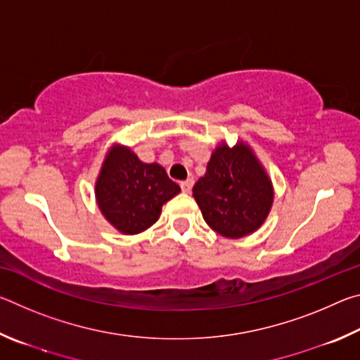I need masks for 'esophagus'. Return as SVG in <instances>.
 Listing matches in <instances>:
<instances>
[{"instance_id": "esophagus-1", "label": "esophagus", "mask_w": 360, "mask_h": 360, "mask_svg": "<svg viewBox=\"0 0 360 360\" xmlns=\"http://www.w3.org/2000/svg\"><path fill=\"white\" fill-rule=\"evenodd\" d=\"M192 186H193V179L192 178H188V179L181 182V188H182V192H184V193L191 192L192 191Z\"/></svg>"}]
</instances>
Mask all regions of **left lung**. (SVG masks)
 <instances>
[{
  "instance_id": "obj_1",
  "label": "left lung",
  "mask_w": 360,
  "mask_h": 360,
  "mask_svg": "<svg viewBox=\"0 0 360 360\" xmlns=\"http://www.w3.org/2000/svg\"><path fill=\"white\" fill-rule=\"evenodd\" d=\"M192 192L205 222L230 240L259 230L275 198L265 167L243 139L231 148L225 141L216 146Z\"/></svg>"
}]
</instances>
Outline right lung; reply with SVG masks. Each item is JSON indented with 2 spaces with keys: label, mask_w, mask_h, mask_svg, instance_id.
<instances>
[{
  "label": "right lung",
  "mask_w": 360,
  "mask_h": 360,
  "mask_svg": "<svg viewBox=\"0 0 360 360\" xmlns=\"http://www.w3.org/2000/svg\"><path fill=\"white\" fill-rule=\"evenodd\" d=\"M181 192L158 163H144L129 146L115 143L103 158L95 200L103 217L122 235H138L160 217L162 206Z\"/></svg>",
  "instance_id": "right-lung-1"
}]
</instances>
